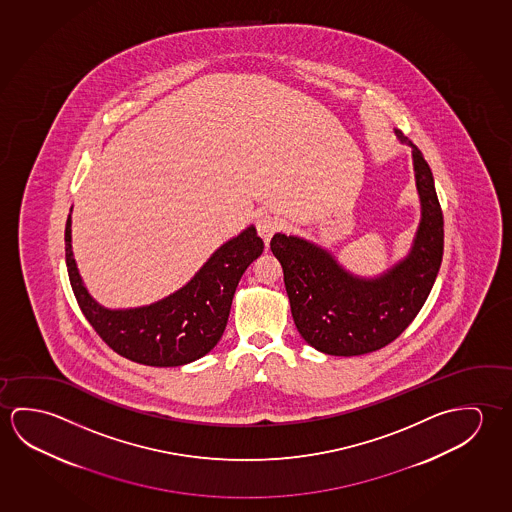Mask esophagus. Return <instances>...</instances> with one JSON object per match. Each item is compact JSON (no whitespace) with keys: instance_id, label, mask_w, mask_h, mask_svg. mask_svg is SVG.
Listing matches in <instances>:
<instances>
[{"instance_id":"obj_1","label":"esophagus","mask_w":512,"mask_h":512,"mask_svg":"<svg viewBox=\"0 0 512 512\" xmlns=\"http://www.w3.org/2000/svg\"><path fill=\"white\" fill-rule=\"evenodd\" d=\"M256 228H258V235L263 238V242L268 244L272 235L279 228V224H277L276 217H272L270 213H261L260 217H258V222H256Z\"/></svg>"}]
</instances>
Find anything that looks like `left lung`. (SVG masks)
Returning a JSON list of instances; mask_svg holds the SVG:
<instances>
[{"instance_id": "1", "label": "left lung", "mask_w": 512, "mask_h": 512, "mask_svg": "<svg viewBox=\"0 0 512 512\" xmlns=\"http://www.w3.org/2000/svg\"><path fill=\"white\" fill-rule=\"evenodd\" d=\"M411 147L420 222L406 256L374 276L345 267L333 252L302 236L276 233L270 249L283 267L293 322L304 341L329 356H361L406 331L429 297L443 260V213L429 163Z\"/></svg>"}]
</instances>
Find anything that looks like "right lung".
<instances>
[{
    "instance_id": "obj_1",
    "label": "right lung",
    "mask_w": 512,
    "mask_h": 512,
    "mask_svg": "<svg viewBox=\"0 0 512 512\" xmlns=\"http://www.w3.org/2000/svg\"><path fill=\"white\" fill-rule=\"evenodd\" d=\"M71 213L65 224V265L74 297L117 354L140 365L181 366L213 350L228 324L236 286L263 252L254 224L220 245L176 292L137 308H106L90 295L74 260Z\"/></svg>"
}]
</instances>
